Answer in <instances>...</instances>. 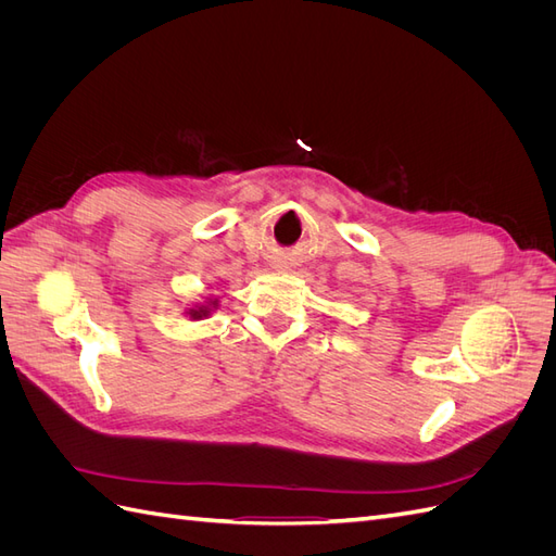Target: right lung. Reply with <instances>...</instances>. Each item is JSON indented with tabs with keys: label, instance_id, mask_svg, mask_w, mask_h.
Returning a JSON list of instances; mask_svg holds the SVG:
<instances>
[{
	"label": "right lung",
	"instance_id": "1",
	"mask_svg": "<svg viewBox=\"0 0 556 556\" xmlns=\"http://www.w3.org/2000/svg\"><path fill=\"white\" fill-rule=\"evenodd\" d=\"M211 306H215V301H211ZM211 306H199V308H190V311H188V315H190L192 319H201V317H206V315L211 313Z\"/></svg>",
	"mask_w": 556,
	"mask_h": 556
}]
</instances>
